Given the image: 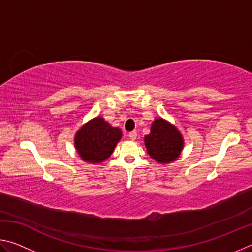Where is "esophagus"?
<instances>
[{
	"mask_svg": "<svg viewBox=\"0 0 252 252\" xmlns=\"http://www.w3.org/2000/svg\"><path fill=\"white\" fill-rule=\"evenodd\" d=\"M127 135H129V138H130L131 140H135V139H136V135H138V134H136L135 131H132V132H130V133L127 134Z\"/></svg>",
	"mask_w": 252,
	"mask_h": 252,
	"instance_id": "34e87169",
	"label": "esophagus"
}]
</instances>
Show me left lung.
Wrapping results in <instances>:
<instances>
[{"mask_svg":"<svg viewBox=\"0 0 252 252\" xmlns=\"http://www.w3.org/2000/svg\"><path fill=\"white\" fill-rule=\"evenodd\" d=\"M149 155L160 163H169L180 155L183 140L179 131L163 119H157L151 132L144 138Z\"/></svg>","mask_w":252,"mask_h":252,"instance_id":"1","label":"left lung"}]
</instances>
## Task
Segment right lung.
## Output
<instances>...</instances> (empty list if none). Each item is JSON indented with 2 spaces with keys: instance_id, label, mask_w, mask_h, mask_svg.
Masks as SVG:
<instances>
[{
  "instance_id": "obj_1",
  "label": "right lung",
  "mask_w": 252,
  "mask_h": 252,
  "mask_svg": "<svg viewBox=\"0 0 252 252\" xmlns=\"http://www.w3.org/2000/svg\"><path fill=\"white\" fill-rule=\"evenodd\" d=\"M121 135L120 129L112 127L102 118H95L78 131L75 148L84 161L99 163L111 156Z\"/></svg>"
}]
</instances>
